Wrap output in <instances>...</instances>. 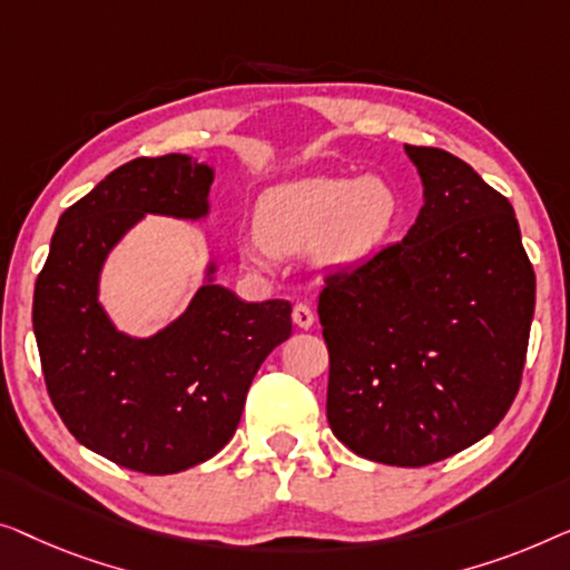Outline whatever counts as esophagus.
I'll return each instance as SVG.
<instances>
[{
    "mask_svg": "<svg viewBox=\"0 0 570 570\" xmlns=\"http://www.w3.org/2000/svg\"><path fill=\"white\" fill-rule=\"evenodd\" d=\"M292 317H294V325L302 327V331H309L312 323H315V312H312L307 304H296Z\"/></svg>",
    "mask_w": 570,
    "mask_h": 570,
    "instance_id": "esophagus-1",
    "label": "esophagus"
}]
</instances>
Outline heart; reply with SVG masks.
Instances as JSON below:
<instances>
[{"mask_svg":"<svg viewBox=\"0 0 570 570\" xmlns=\"http://www.w3.org/2000/svg\"><path fill=\"white\" fill-rule=\"evenodd\" d=\"M405 216L400 188L384 175H317L278 183L255 208V235L239 243L243 258L261 266L274 255L312 247L325 268H351L392 243Z\"/></svg>","mask_w":570,"mask_h":570,"instance_id":"b5f03b06","label":"heart"}]
</instances>
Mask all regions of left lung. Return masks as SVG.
Returning <instances> with one entry per match:
<instances>
[{"label":"left lung","mask_w":570,"mask_h":570,"mask_svg":"<svg viewBox=\"0 0 570 570\" xmlns=\"http://www.w3.org/2000/svg\"><path fill=\"white\" fill-rule=\"evenodd\" d=\"M423 206L407 235L325 278L327 423L351 452L423 468L472 446L514 403L534 271L509 198L460 157L411 147Z\"/></svg>","instance_id":"1"}]
</instances>
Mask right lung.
<instances>
[{
	"instance_id": "add662e5",
	"label": "right lung",
	"mask_w": 570,
	"mask_h": 570,
	"mask_svg": "<svg viewBox=\"0 0 570 570\" xmlns=\"http://www.w3.org/2000/svg\"><path fill=\"white\" fill-rule=\"evenodd\" d=\"M214 167L188 155L131 159L61 214L33 294L48 395L79 444L121 468L173 475L235 436L247 390L292 335V304L243 302L216 263L188 309L149 338L114 325L98 299L110 250L147 214L198 222Z\"/></svg>"
}]
</instances>
